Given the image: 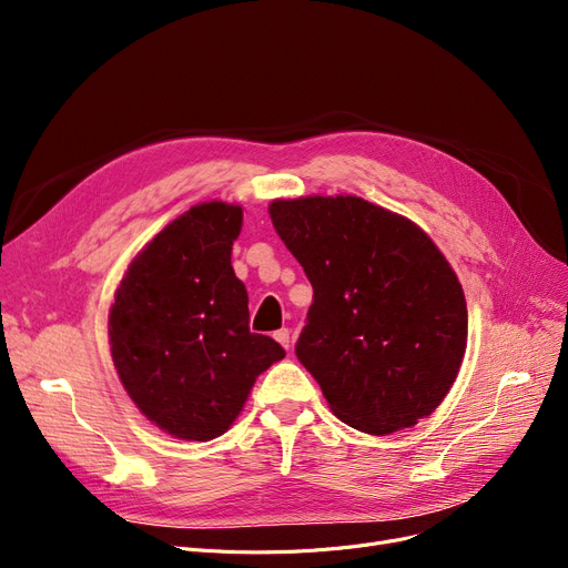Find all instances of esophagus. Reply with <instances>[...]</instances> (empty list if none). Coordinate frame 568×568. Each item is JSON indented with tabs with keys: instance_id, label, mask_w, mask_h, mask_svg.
Segmentation results:
<instances>
[{
	"instance_id": "esophagus-1",
	"label": "esophagus",
	"mask_w": 568,
	"mask_h": 568,
	"mask_svg": "<svg viewBox=\"0 0 568 568\" xmlns=\"http://www.w3.org/2000/svg\"><path fill=\"white\" fill-rule=\"evenodd\" d=\"M274 338H276L285 349H290V329H278V332L274 334Z\"/></svg>"
}]
</instances>
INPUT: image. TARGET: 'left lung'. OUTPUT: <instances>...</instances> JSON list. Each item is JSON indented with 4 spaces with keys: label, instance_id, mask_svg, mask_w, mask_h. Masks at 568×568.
I'll return each mask as SVG.
<instances>
[{
    "label": "left lung",
    "instance_id": "obj_1",
    "mask_svg": "<svg viewBox=\"0 0 568 568\" xmlns=\"http://www.w3.org/2000/svg\"><path fill=\"white\" fill-rule=\"evenodd\" d=\"M268 214L313 285L296 356L334 414L371 435L419 424L465 356L452 264L422 227L354 195L276 200Z\"/></svg>",
    "mask_w": 568,
    "mask_h": 568
}]
</instances>
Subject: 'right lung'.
I'll return each mask as SVG.
<instances>
[{"mask_svg": "<svg viewBox=\"0 0 568 568\" xmlns=\"http://www.w3.org/2000/svg\"><path fill=\"white\" fill-rule=\"evenodd\" d=\"M242 206L204 202L159 232L131 262L110 308V349L149 422L179 439L223 435L260 373L285 349L248 329L234 276Z\"/></svg>", "mask_w": 568, "mask_h": 568, "instance_id": "obj_1", "label": "right lung"}]
</instances>
